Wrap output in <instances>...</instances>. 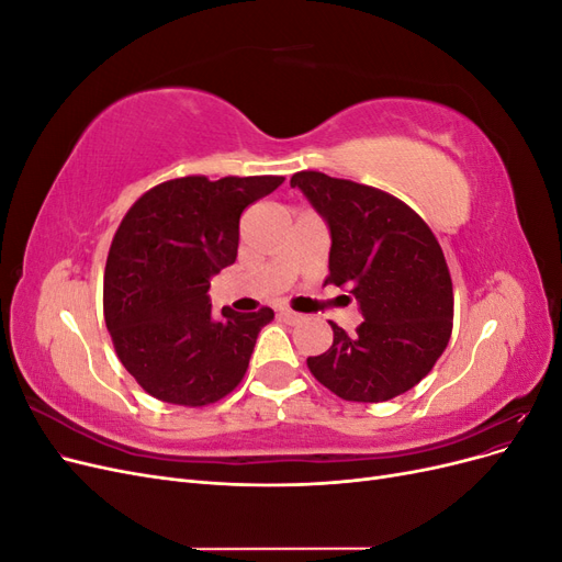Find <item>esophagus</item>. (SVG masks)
Here are the masks:
<instances>
[{"label":"esophagus","instance_id":"1","mask_svg":"<svg viewBox=\"0 0 562 562\" xmlns=\"http://www.w3.org/2000/svg\"><path fill=\"white\" fill-rule=\"evenodd\" d=\"M279 316H281L283 321H288V323H300V321H304V314H297V312L288 310V307H281V310H279Z\"/></svg>","mask_w":562,"mask_h":562}]
</instances>
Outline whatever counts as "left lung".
Instances as JSON below:
<instances>
[{
  "instance_id": "left-lung-1",
  "label": "left lung",
  "mask_w": 562,
  "mask_h": 562,
  "mask_svg": "<svg viewBox=\"0 0 562 562\" xmlns=\"http://www.w3.org/2000/svg\"><path fill=\"white\" fill-rule=\"evenodd\" d=\"M291 187L330 232V277L356 300L363 323L310 356L312 375L345 401L382 403L405 394L446 351L452 281L434 232L403 201L375 187L302 171Z\"/></svg>"
}]
</instances>
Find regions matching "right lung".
Returning <instances> with one entry per match:
<instances>
[{
	"mask_svg": "<svg viewBox=\"0 0 562 562\" xmlns=\"http://www.w3.org/2000/svg\"><path fill=\"white\" fill-rule=\"evenodd\" d=\"M281 176H190L143 194L119 225L105 265V323L119 361L149 396L209 405L246 375L255 339L274 312L213 316L209 288L234 265L246 206Z\"/></svg>",
	"mask_w": 562,
	"mask_h": 562,
	"instance_id": "right-lung-1",
	"label": "right lung"
}]
</instances>
